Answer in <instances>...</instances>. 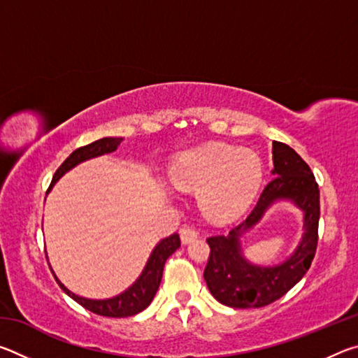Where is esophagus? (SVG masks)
<instances>
[{"instance_id":"obj_1","label":"esophagus","mask_w":358,"mask_h":358,"mask_svg":"<svg viewBox=\"0 0 358 358\" xmlns=\"http://www.w3.org/2000/svg\"><path fill=\"white\" fill-rule=\"evenodd\" d=\"M180 235H181V241H183V245H186V243H189V241H192L194 238H197L199 232L194 227L186 226V227L181 229Z\"/></svg>"}]
</instances>
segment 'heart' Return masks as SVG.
I'll return each instance as SVG.
<instances>
[{
	"label": "heart",
	"mask_w": 358,
	"mask_h": 358,
	"mask_svg": "<svg viewBox=\"0 0 358 358\" xmlns=\"http://www.w3.org/2000/svg\"><path fill=\"white\" fill-rule=\"evenodd\" d=\"M173 185L201 191L205 213L220 221L238 216L262 181V162L251 150L208 143L180 155L171 169Z\"/></svg>",
	"instance_id": "heart-1"
}]
</instances>
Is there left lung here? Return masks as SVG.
Listing matches in <instances>:
<instances>
[{
  "label": "left lung",
  "mask_w": 358,
  "mask_h": 358,
  "mask_svg": "<svg viewBox=\"0 0 358 358\" xmlns=\"http://www.w3.org/2000/svg\"><path fill=\"white\" fill-rule=\"evenodd\" d=\"M273 175L270 183L243 222L227 235L208 237L210 256L203 270L211 295L226 306L262 308L281 299L299 282L316 254L319 240V185L310 166L299 153L282 142H273ZM276 198H292L306 211V237L294 256L286 263L262 269L248 264L241 257L239 237L250 228Z\"/></svg>",
  "instance_id": "left-lung-1"
}]
</instances>
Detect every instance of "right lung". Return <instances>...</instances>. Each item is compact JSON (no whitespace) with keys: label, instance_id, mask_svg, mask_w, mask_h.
I'll use <instances>...</instances> for the list:
<instances>
[{"label":"right lung","instance_id":"obj_1","mask_svg":"<svg viewBox=\"0 0 358 358\" xmlns=\"http://www.w3.org/2000/svg\"><path fill=\"white\" fill-rule=\"evenodd\" d=\"M123 138L121 137H104L99 138L93 143L85 145V147H80L72 151V153L66 157L64 162L62 166L57 169L55 175H53L52 183L48 186V189L53 186V183H57V180L62 177L64 172H68L69 169L77 166L78 162L87 161L90 157H96L106 153H112L118 148V145L121 143ZM181 245L180 241V235L173 234L169 238H164L159 245L155 248V251L151 252L150 260L147 266H145L143 273L141 278L136 281V284L132 287H129L126 292H123L118 296H113V299L108 300H88L83 299V296H78L76 294H72L71 290L66 289L62 282H59L57 278V282L59 284L66 294L72 296L78 305H82L85 310L92 311L94 314H99V316H106V317H129L134 316V314L143 311L147 308L153 296L156 295V290L161 284V278H162V271H164V265L169 256L178 250Z\"/></svg>","mask_w":358,"mask_h":358}]
</instances>
